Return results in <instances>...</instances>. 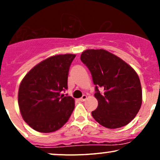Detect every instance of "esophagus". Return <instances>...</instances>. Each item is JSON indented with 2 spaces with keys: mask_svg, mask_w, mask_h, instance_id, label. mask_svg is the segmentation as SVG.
Returning <instances> with one entry per match:
<instances>
[{
  "mask_svg": "<svg viewBox=\"0 0 160 160\" xmlns=\"http://www.w3.org/2000/svg\"><path fill=\"white\" fill-rule=\"evenodd\" d=\"M86 98H87V95H82V96L81 97V98H80V101H81V102H84V101H85Z\"/></svg>",
  "mask_w": 160,
  "mask_h": 160,
  "instance_id": "esophagus-1",
  "label": "esophagus"
}]
</instances>
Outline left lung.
Wrapping results in <instances>:
<instances>
[{"mask_svg": "<svg viewBox=\"0 0 160 160\" xmlns=\"http://www.w3.org/2000/svg\"><path fill=\"white\" fill-rule=\"evenodd\" d=\"M80 59L87 66L95 86L98 107L92 116L108 128L129 123L142 104V89L136 71L113 53L103 49H86ZM98 87L104 89L101 94Z\"/></svg>", "mask_w": 160, "mask_h": 160, "instance_id": "obj_1", "label": "left lung"}]
</instances>
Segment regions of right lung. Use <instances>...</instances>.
Returning a JSON list of instances; mask_svg holds the SVG:
<instances>
[{
  "mask_svg": "<svg viewBox=\"0 0 160 160\" xmlns=\"http://www.w3.org/2000/svg\"><path fill=\"white\" fill-rule=\"evenodd\" d=\"M75 54L55 55L33 67L20 82L18 104L25 122L37 132L57 131L69 120L74 99L64 96Z\"/></svg>",
  "mask_w": 160,
  "mask_h": 160,
  "instance_id": "1",
  "label": "right lung"
}]
</instances>
